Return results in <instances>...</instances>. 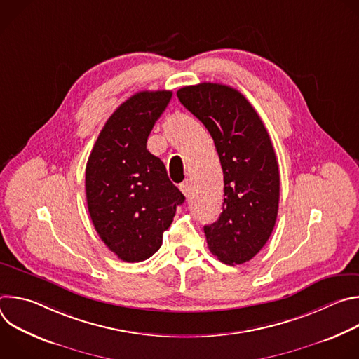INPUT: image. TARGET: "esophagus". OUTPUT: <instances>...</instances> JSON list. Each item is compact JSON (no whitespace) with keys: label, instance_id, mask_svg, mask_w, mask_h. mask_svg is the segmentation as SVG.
<instances>
[{"label":"esophagus","instance_id":"esophagus-1","mask_svg":"<svg viewBox=\"0 0 359 359\" xmlns=\"http://www.w3.org/2000/svg\"><path fill=\"white\" fill-rule=\"evenodd\" d=\"M179 189H180L182 193L187 197V196L190 194V190H191V189H190V182H189V180H184V182L179 186Z\"/></svg>","mask_w":359,"mask_h":359}]
</instances>
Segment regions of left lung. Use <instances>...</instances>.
I'll list each match as a JSON object with an SVG mask.
<instances>
[{"instance_id":"1","label":"left lung","mask_w":359,"mask_h":359,"mask_svg":"<svg viewBox=\"0 0 359 359\" xmlns=\"http://www.w3.org/2000/svg\"><path fill=\"white\" fill-rule=\"evenodd\" d=\"M177 97L212 135L223 169V212L204 226L208 245L224 264H243L264 247L277 220L280 172L271 139L231 86L203 82L179 89Z\"/></svg>"}]
</instances>
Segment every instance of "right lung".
<instances>
[{"label":"right lung","instance_id":"obj_1","mask_svg":"<svg viewBox=\"0 0 359 359\" xmlns=\"http://www.w3.org/2000/svg\"><path fill=\"white\" fill-rule=\"evenodd\" d=\"M172 99L170 90L132 95L102 128L85 172L88 210L100 240L128 263L155 254L184 201L147 136Z\"/></svg>","mask_w":359,"mask_h":359}]
</instances>
